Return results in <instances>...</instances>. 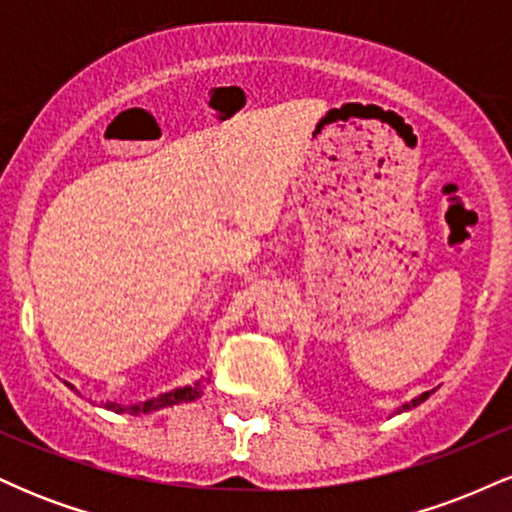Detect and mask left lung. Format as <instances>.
<instances>
[{
	"label": "left lung",
	"instance_id": "1",
	"mask_svg": "<svg viewBox=\"0 0 512 512\" xmlns=\"http://www.w3.org/2000/svg\"><path fill=\"white\" fill-rule=\"evenodd\" d=\"M431 397V392H424V395H419L416 399H411V402H407V404H402V407L397 409V414H402V411H409V409H414V407H419L421 402H426V399Z\"/></svg>",
	"mask_w": 512,
	"mask_h": 512
}]
</instances>
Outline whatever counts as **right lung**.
<instances>
[{
  "instance_id": "1",
  "label": "right lung",
  "mask_w": 512,
  "mask_h": 512,
  "mask_svg": "<svg viewBox=\"0 0 512 512\" xmlns=\"http://www.w3.org/2000/svg\"><path fill=\"white\" fill-rule=\"evenodd\" d=\"M204 380H197L195 385H185V387H175V390L163 392V395L146 399V402H137V404H122V402H103L101 407L115 411V414H129V416H139V414H151V411L173 407V404H182V402H195L197 397H202V385ZM72 390L76 392V387L72 383H67Z\"/></svg>"
}]
</instances>
